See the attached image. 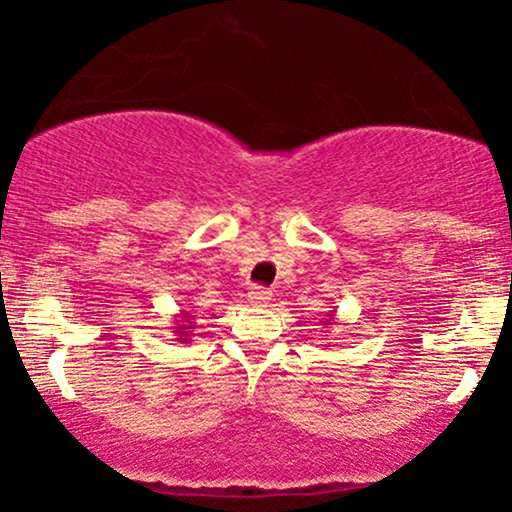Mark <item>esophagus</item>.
Segmentation results:
<instances>
[{
  "label": "esophagus",
  "mask_w": 512,
  "mask_h": 512,
  "mask_svg": "<svg viewBox=\"0 0 512 512\" xmlns=\"http://www.w3.org/2000/svg\"><path fill=\"white\" fill-rule=\"evenodd\" d=\"M249 303L256 305V307H265L272 300V293L268 289H263V286H251L249 293H247Z\"/></svg>",
  "instance_id": "esophagus-1"
}]
</instances>
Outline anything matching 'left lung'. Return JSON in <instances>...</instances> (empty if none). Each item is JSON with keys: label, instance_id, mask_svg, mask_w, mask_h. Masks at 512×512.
Instances as JSON below:
<instances>
[{"label": "left lung", "instance_id": "8db88e82", "mask_svg": "<svg viewBox=\"0 0 512 512\" xmlns=\"http://www.w3.org/2000/svg\"><path fill=\"white\" fill-rule=\"evenodd\" d=\"M333 319H335V312H333V310H331V314H328V319H326V321H324V324H326V326H328V324H331V321H333Z\"/></svg>", "mask_w": 512, "mask_h": 512}]
</instances>
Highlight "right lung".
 I'll return each instance as SVG.
<instances>
[{"instance_id":"right-lung-1","label":"right lung","mask_w":512,"mask_h":512,"mask_svg":"<svg viewBox=\"0 0 512 512\" xmlns=\"http://www.w3.org/2000/svg\"><path fill=\"white\" fill-rule=\"evenodd\" d=\"M195 331V324H193V314L188 312H181V324L174 326V333L179 335L177 342H191V335Z\"/></svg>"}]
</instances>
